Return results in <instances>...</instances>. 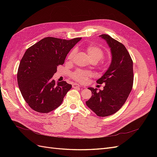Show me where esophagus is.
<instances>
[{
  "label": "esophagus",
  "instance_id": "1",
  "mask_svg": "<svg viewBox=\"0 0 157 157\" xmlns=\"http://www.w3.org/2000/svg\"><path fill=\"white\" fill-rule=\"evenodd\" d=\"M80 85L78 84H77V83H74V84H73V88H78V87H80Z\"/></svg>",
  "mask_w": 157,
  "mask_h": 157
}]
</instances>
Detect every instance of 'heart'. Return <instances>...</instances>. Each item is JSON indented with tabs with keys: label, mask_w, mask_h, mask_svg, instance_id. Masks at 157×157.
<instances>
[{
	"label": "heart",
	"mask_w": 157,
	"mask_h": 157,
	"mask_svg": "<svg viewBox=\"0 0 157 157\" xmlns=\"http://www.w3.org/2000/svg\"><path fill=\"white\" fill-rule=\"evenodd\" d=\"M86 50L92 61L97 62L99 60L102 59L104 56V53L103 50L100 48H99V47L93 44L88 45L86 47ZM76 52H77V50L75 48L73 49L69 53L68 56V58L69 59H73L76 54ZM90 76V73L89 72H87V71L77 70L73 73L72 78L79 82L83 83L86 81L88 77H89Z\"/></svg>",
	"instance_id": "b5f03b06"
}]
</instances>
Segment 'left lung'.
Segmentation results:
<instances>
[{
    "label": "left lung",
    "instance_id": "8db88e82",
    "mask_svg": "<svg viewBox=\"0 0 157 157\" xmlns=\"http://www.w3.org/2000/svg\"><path fill=\"white\" fill-rule=\"evenodd\" d=\"M111 50V61L108 69L97 83H105L103 90L90 87L92 97L86 105L99 117H107L117 112L124 105L131 92L134 73L133 61L126 47L108 35H99Z\"/></svg>",
    "mask_w": 157,
    "mask_h": 157
}]
</instances>
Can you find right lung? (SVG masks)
I'll return each mask as SVG.
<instances>
[{"label":"right lung","instance_id":"right-lung-1","mask_svg":"<svg viewBox=\"0 0 157 157\" xmlns=\"http://www.w3.org/2000/svg\"><path fill=\"white\" fill-rule=\"evenodd\" d=\"M80 40L46 37L25 52L18 67L17 84L23 98L34 111L48 113L62 103L72 85L65 81L56 84L52 77Z\"/></svg>","mask_w":157,"mask_h":157}]
</instances>
